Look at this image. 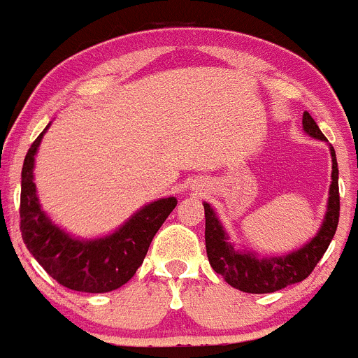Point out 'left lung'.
Here are the masks:
<instances>
[{"mask_svg": "<svg viewBox=\"0 0 358 358\" xmlns=\"http://www.w3.org/2000/svg\"><path fill=\"white\" fill-rule=\"evenodd\" d=\"M303 128L308 135L315 139L324 141L323 131L315 124L308 112L303 114ZM331 151V185L330 198H328V210L324 215L323 227L314 239L303 246L301 250L294 251L287 257L278 259L259 260L251 253H241L234 250L223 227L215 217L214 210L208 203H203L205 207V244H207V257L212 269L230 283L231 287L239 289L243 292L251 294H266L275 292L280 289L292 285V283L303 282L317 266L324 251L330 246L334 235H336L337 224H339V169H337L336 150L330 146Z\"/></svg>", "mask_w": 358, "mask_h": 358, "instance_id": "1", "label": "left lung"}]
</instances>
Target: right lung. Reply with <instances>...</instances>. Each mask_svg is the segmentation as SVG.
Masks as SVG:
<instances>
[{
  "instance_id": "right-lung-1",
  "label": "right lung",
  "mask_w": 358,
  "mask_h": 358,
  "mask_svg": "<svg viewBox=\"0 0 358 358\" xmlns=\"http://www.w3.org/2000/svg\"><path fill=\"white\" fill-rule=\"evenodd\" d=\"M46 131V130H44ZM44 131L31 143L21 173L19 230L28 251L44 271L67 289L108 292L128 282L143 264L151 241L176 207L175 198L146 205L115 234L99 241H76L51 224L38 205L34 159Z\"/></svg>"
}]
</instances>
